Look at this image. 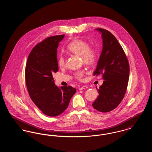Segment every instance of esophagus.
I'll use <instances>...</instances> for the list:
<instances>
[{"label":"esophagus","mask_w":152,"mask_h":152,"mask_svg":"<svg viewBox=\"0 0 152 152\" xmlns=\"http://www.w3.org/2000/svg\"><path fill=\"white\" fill-rule=\"evenodd\" d=\"M87 88H88L87 86H83L79 88V90L80 91H81V90H83V89H87Z\"/></svg>","instance_id":"esophagus-1"}]
</instances>
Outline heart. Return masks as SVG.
<instances>
[{"instance_id":"obj_1","label":"heart","mask_w":152,"mask_h":152,"mask_svg":"<svg viewBox=\"0 0 152 152\" xmlns=\"http://www.w3.org/2000/svg\"><path fill=\"white\" fill-rule=\"evenodd\" d=\"M67 50L73 54L81 56L84 63L88 65H93L96 61L97 53L96 51L90 48L89 44L87 42L81 39H75L67 46ZM65 58L60 56L58 59V65L60 68L65 66ZM76 77L83 79V72H79L76 74Z\"/></svg>"}]
</instances>
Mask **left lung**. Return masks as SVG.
<instances>
[{"instance_id": "8db88e82", "label": "left lung", "mask_w": 152, "mask_h": 152, "mask_svg": "<svg viewBox=\"0 0 152 152\" xmlns=\"http://www.w3.org/2000/svg\"><path fill=\"white\" fill-rule=\"evenodd\" d=\"M101 35L102 48L94 75L102 74L103 84L92 104L101 112H110L120 104L125 94L129 77V65L123 48L109 31L96 28Z\"/></svg>"}]
</instances>
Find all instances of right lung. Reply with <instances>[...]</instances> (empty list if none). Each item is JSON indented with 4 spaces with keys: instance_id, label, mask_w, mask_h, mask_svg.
<instances>
[{
    "instance_id": "add662e5",
    "label": "right lung",
    "mask_w": 152,
    "mask_h": 152,
    "mask_svg": "<svg viewBox=\"0 0 152 152\" xmlns=\"http://www.w3.org/2000/svg\"><path fill=\"white\" fill-rule=\"evenodd\" d=\"M65 35L47 38L29 53L26 66V82L30 97L45 115L55 117L67 108L76 89L58 87L52 75L58 69L57 49Z\"/></svg>"
}]
</instances>
